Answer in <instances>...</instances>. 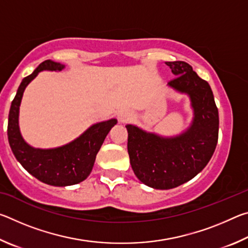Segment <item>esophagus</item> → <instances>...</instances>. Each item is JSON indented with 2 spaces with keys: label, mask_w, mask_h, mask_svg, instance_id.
Masks as SVG:
<instances>
[{
  "label": "esophagus",
  "mask_w": 248,
  "mask_h": 248,
  "mask_svg": "<svg viewBox=\"0 0 248 248\" xmlns=\"http://www.w3.org/2000/svg\"><path fill=\"white\" fill-rule=\"evenodd\" d=\"M118 119L120 123H123V124L129 123V121L132 120V114L129 111H121L118 116Z\"/></svg>",
  "instance_id": "34e87169"
}]
</instances>
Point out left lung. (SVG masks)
Listing matches in <instances>:
<instances>
[{"instance_id": "left-lung-1", "label": "left lung", "mask_w": 248, "mask_h": 248, "mask_svg": "<svg viewBox=\"0 0 248 248\" xmlns=\"http://www.w3.org/2000/svg\"><path fill=\"white\" fill-rule=\"evenodd\" d=\"M166 64L176 75L169 86L190 97V127L169 138L125 125L130 164L140 182L154 189H171L194 178L212 157L219 137V111L208 82L186 62Z\"/></svg>"}]
</instances>
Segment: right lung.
Wrapping results in <instances>:
<instances>
[{"mask_svg":"<svg viewBox=\"0 0 248 248\" xmlns=\"http://www.w3.org/2000/svg\"><path fill=\"white\" fill-rule=\"evenodd\" d=\"M64 65L46 60L33 72L24 78L11 105L8 114V143L15 157L29 174L51 186H71L83 182L91 174L98 151L116 119L95 124L78 139L56 149H35L27 144L19 131V105L26 86L40 71H61Z\"/></svg>","mask_w":248,"mask_h":248,"instance_id":"1","label":"right lung"}]
</instances>
